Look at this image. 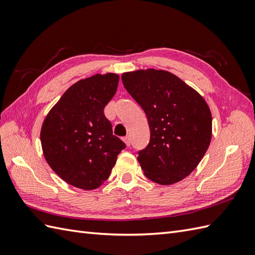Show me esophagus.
<instances>
[{
	"instance_id": "esophagus-1",
	"label": "esophagus",
	"mask_w": 255,
	"mask_h": 255,
	"mask_svg": "<svg viewBox=\"0 0 255 255\" xmlns=\"http://www.w3.org/2000/svg\"><path fill=\"white\" fill-rule=\"evenodd\" d=\"M123 140L125 141V143H126L127 147H129V145L131 144V139H130V137H125Z\"/></svg>"
}]
</instances>
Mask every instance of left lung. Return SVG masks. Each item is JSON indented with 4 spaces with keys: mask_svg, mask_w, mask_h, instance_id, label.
Here are the masks:
<instances>
[{
    "mask_svg": "<svg viewBox=\"0 0 255 255\" xmlns=\"http://www.w3.org/2000/svg\"><path fill=\"white\" fill-rule=\"evenodd\" d=\"M122 81L148 118L150 141L138 151L144 175L161 185L182 181L196 169L209 147L213 119L207 103L163 70L126 72Z\"/></svg>",
    "mask_w": 255,
    "mask_h": 255,
    "instance_id": "left-lung-1",
    "label": "left lung"
}]
</instances>
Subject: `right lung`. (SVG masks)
I'll use <instances>...</instances> for the list:
<instances>
[{
  "label": "right lung",
  "mask_w": 255,
  "mask_h": 255,
  "mask_svg": "<svg viewBox=\"0 0 255 255\" xmlns=\"http://www.w3.org/2000/svg\"><path fill=\"white\" fill-rule=\"evenodd\" d=\"M115 73L81 80L64 92L48 113L40 131L45 159L70 185L90 191L111 175L117 155L126 148L114 136L104 108L118 86Z\"/></svg>",
  "instance_id": "1"
}]
</instances>
